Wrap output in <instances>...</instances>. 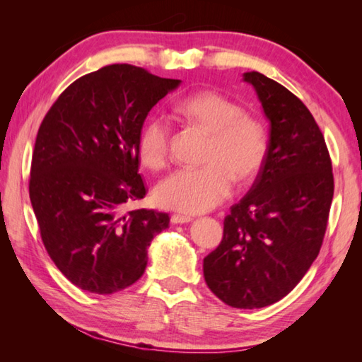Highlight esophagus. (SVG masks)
<instances>
[{
	"label": "esophagus",
	"mask_w": 362,
	"mask_h": 362,
	"mask_svg": "<svg viewBox=\"0 0 362 362\" xmlns=\"http://www.w3.org/2000/svg\"><path fill=\"white\" fill-rule=\"evenodd\" d=\"M191 216H187V214H173L171 216V222L173 224H187V222H189Z\"/></svg>",
	"instance_id": "obj_1"
}]
</instances>
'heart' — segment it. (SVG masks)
<instances>
[{"instance_id": "1", "label": "heart", "mask_w": 362, "mask_h": 362, "mask_svg": "<svg viewBox=\"0 0 362 362\" xmlns=\"http://www.w3.org/2000/svg\"><path fill=\"white\" fill-rule=\"evenodd\" d=\"M180 119L210 134L201 168H183L165 177L153 191L158 205L182 213H204L222 204L233 191V177L245 183L264 166L269 138L263 122L216 91H197L173 105ZM141 163L157 171L168 161L169 126L161 118L144 122L136 141Z\"/></svg>"}]
</instances>
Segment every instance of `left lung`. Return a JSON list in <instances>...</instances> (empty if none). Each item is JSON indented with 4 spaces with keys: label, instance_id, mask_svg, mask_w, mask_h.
I'll use <instances>...</instances> for the list:
<instances>
[{
    "label": "left lung",
    "instance_id": "1",
    "mask_svg": "<svg viewBox=\"0 0 362 362\" xmlns=\"http://www.w3.org/2000/svg\"><path fill=\"white\" fill-rule=\"evenodd\" d=\"M271 122L269 151L224 236L204 258L209 288L233 308H263L297 286L317 258L334 193L329 152L311 112L281 83L250 71Z\"/></svg>",
    "mask_w": 362,
    "mask_h": 362
}]
</instances>
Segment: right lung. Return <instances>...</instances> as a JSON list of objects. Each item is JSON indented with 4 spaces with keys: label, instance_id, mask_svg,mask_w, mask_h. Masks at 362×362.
Instances as JSON below:
<instances>
[{
    "label": "right lung",
    "instance_id": "obj_1",
    "mask_svg": "<svg viewBox=\"0 0 362 362\" xmlns=\"http://www.w3.org/2000/svg\"><path fill=\"white\" fill-rule=\"evenodd\" d=\"M144 68L115 64L68 86L38 129L29 197L45 249L76 286L113 294L148 264L168 213L132 210L146 187L136 141L149 110L179 86Z\"/></svg>",
    "mask_w": 362,
    "mask_h": 362
}]
</instances>
